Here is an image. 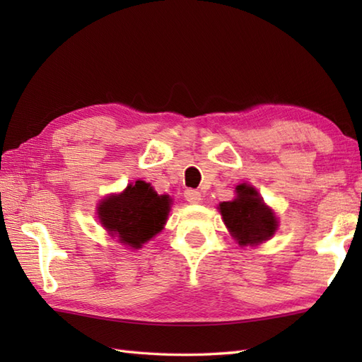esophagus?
I'll use <instances>...</instances> for the list:
<instances>
[{
	"label": "esophagus",
	"instance_id": "obj_1",
	"mask_svg": "<svg viewBox=\"0 0 362 362\" xmlns=\"http://www.w3.org/2000/svg\"><path fill=\"white\" fill-rule=\"evenodd\" d=\"M183 197H185L189 204H199L202 201V194L199 193L197 189H185Z\"/></svg>",
	"mask_w": 362,
	"mask_h": 362
}]
</instances>
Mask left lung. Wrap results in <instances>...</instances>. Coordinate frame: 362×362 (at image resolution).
<instances>
[{
    "label": "left lung",
    "instance_id": "obj_1",
    "mask_svg": "<svg viewBox=\"0 0 362 362\" xmlns=\"http://www.w3.org/2000/svg\"><path fill=\"white\" fill-rule=\"evenodd\" d=\"M236 199L222 202L219 210L226 226L240 245H255L269 240L276 230V218L264 205L257 189L241 183L236 187Z\"/></svg>",
    "mask_w": 362,
    "mask_h": 362
}]
</instances>
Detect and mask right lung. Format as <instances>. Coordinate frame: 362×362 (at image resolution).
Returning <instances> with one entry per match:
<instances>
[{
    "label": "right lung",
    "mask_w": 362,
    "mask_h": 362,
    "mask_svg": "<svg viewBox=\"0 0 362 362\" xmlns=\"http://www.w3.org/2000/svg\"><path fill=\"white\" fill-rule=\"evenodd\" d=\"M169 205V196H158L149 183L136 180L121 194L104 199L98 213L103 226L119 243L138 249L163 228Z\"/></svg>",
    "instance_id": "add662e5"
}]
</instances>
